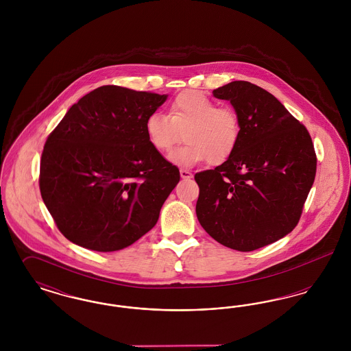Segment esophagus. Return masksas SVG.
I'll return each instance as SVG.
<instances>
[{
  "label": "esophagus",
  "mask_w": 351,
  "mask_h": 351,
  "mask_svg": "<svg viewBox=\"0 0 351 351\" xmlns=\"http://www.w3.org/2000/svg\"><path fill=\"white\" fill-rule=\"evenodd\" d=\"M180 176H182V179H192V173L189 172V171H186V169H180Z\"/></svg>",
  "instance_id": "34e87169"
}]
</instances>
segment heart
Here are the masks:
<instances>
[{
	"instance_id": "1",
	"label": "heart",
	"mask_w": 351,
	"mask_h": 351,
	"mask_svg": "<svg viewBox=\"0 0 351 351\" xmlns=\"http://www.w3.org/2000/svg\"><path fill=\"white\" fill-rule=\"evenodd\" d=\"M146 135L155 150L168 152L185 136L186 145L171 152L169 159L192 167L204 160L221 165L233 154L242 134L239 114L232 108H218L217 102L196 90L176 96L169 116L155 112L146 123Z\"/></svg>"
}]
</instances>
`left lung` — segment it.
Returning a JSON list of instances; mask_svg holds the SVG:
<instances>
[{"mask_svg": "<svg viewBox=\"0 0 351 351\" xmlns=\"http://www.w3.org/2000/svg\"><path fill=\"white\" fill-rule=\"evenodd\" d=\"M213 96L230 101L242 134L226 162L195 175L196 215L218 243L256 250L298 225L315 182L316 152L305 126L263 88L232 82Z\"/></svg>", "mask_w": 351, "mask_h": 351, "instance_id": "8db88e82", "label": "left lung"}]
</instances>
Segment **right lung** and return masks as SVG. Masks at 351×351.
<instances>
[{
  "mask_svg": "<svg viewBox=\"0 0 351 351\" xmlns=\"http://www.w3.org/2000/svg\"><path fill=\"white\" fill-rule=\"evenodd\" d=\"M167 95L104 85L73 104L49 135L39 188L58 229L89 250H122L158 222L180 180L145 123Z\"/></svg>",
  "mask_w": 351,
  "mask_h": 351,
  "instance_id": "add662e5",
  "label": "right lung"
}]
</instances>
